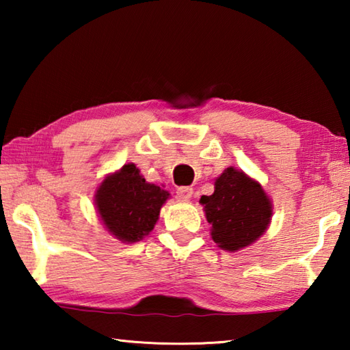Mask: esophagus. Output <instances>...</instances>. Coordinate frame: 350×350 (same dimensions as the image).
<instances>
[{
	"label": "esophagus",
	"mask_w": 350,
	"mask_h": 350,
	"mask_svg": "<svg viewBox=\"0 0 350 350\" xmlns=\"http://www.w3.org/2000/svg\"><path fill=\"white\" fill-rule=\"evenodd\" d=\"M176 194L179 199H189L193 196V188L191 187H177Z\"/></svg>",
	"instance_id": "1"
}]
</instances>
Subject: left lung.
I'll use <instances>...</instances> for the list:
<instances>
[{
  "label": "left lung",
  "instance_id": "8db88e82",
  "mask_svg": "<svg viewBox=\"0 0 350 350\" xmlns=\"http://www.w3.org/2000/svg\"><path fill=\"white\" fill-rule=\"evenodd\" d=\"M211 238L228 252L250 245L269 227L270 199L247 174L227 168L215 182V193L200 198Z\"/></svg>",
  "mask_w": 350,
  "mask_h": 350
}]
</instances>
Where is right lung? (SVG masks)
Instances as JSON below:
<instances>
[{
  "label": "right lung",
  "mask_w": 350,
  "mask_h": 350,
  "mask_svg": "<svg viewBox=\"0 0 350 350\" xmlns=\"http://www.w3.org/2000/svg\"><path fill=\"white\" fill-rule=\"evenodd\" d=\"M170 193L145 182L134 163L106 177L96 205L108 232L123 242L140 241L151 232Z\"/></svg>",
  "instance_id": "right-lung-1"
}]
</instances>
